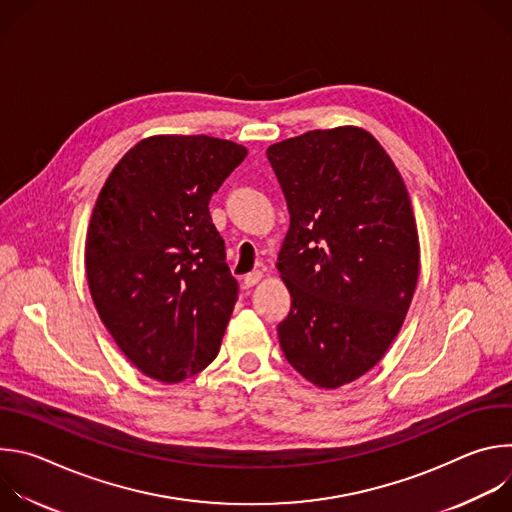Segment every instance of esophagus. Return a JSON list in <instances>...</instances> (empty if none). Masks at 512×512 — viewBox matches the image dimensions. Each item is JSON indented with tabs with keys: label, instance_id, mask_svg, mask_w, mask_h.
<instances>
[{
	"label": "esophagus",
	"instance_id": "obj_1",
	"mask_svg": "<svg viewBox=\"0 0 512 512\" xmlns=\"http://www.w3.org/2000/svg\"><path fill=\"white\" fill-rule=\"evenodd\" d=\"M265 275H263V271H251V273H247L245 275V287H253V285H257L261 279H263Z\"/></svg>",
	"mask_w": 512,
	"mask_h": 512
}]
</instances>
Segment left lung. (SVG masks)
<instances>
[{
    "label": "left lung",
    "instance_id": "left-lung-1",
    "mask_svg": "<svg viewBox=\"0 0 512 512\" xmlns=\"http://www.w3.org/2000/svg\"><path fill=\"white\" fill-rule=\"evenodd\" d=\"M267 158L289 210L279 344L304 379L338 389L369 373L405 322L419 277L411 198L383 145L356 125L283 139Z\"/></svg>",
    "mask_w": 512,
    "mask_h": 512
}]
</instances>
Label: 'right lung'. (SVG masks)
Returning <instances> with one entry per match:
<instances>
[{
    "label": "right lung",
    "instance_id": "right-lung-1",
    "mask_svg": "<svg viewBox=\"0 0 512 512\" xmlns=\"http://www.w3.org/2000/svg\"><path fill=\"white\" fill-rule=\"evenodd\" d=\"M247 148L152 135L117 162L93 206L85 267L95 308L135 369L178 383L214 360L237 302L210 196Z\"/></svg>",
    "mask_w": 512,
    "mask_h": 512
}]
</instances>
